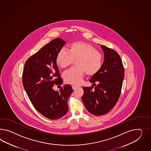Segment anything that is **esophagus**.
<instances>
[{
    "instance_id": "1",
    "label": "esophagus",
    "mask_w": 151,
    "mask_h": 151,
    "mask_svg": "<svg viewBox=\"0 0 151 151\" xmlns=\"http://www.w3.org/2000/svg\"><path fill=\"white\" fill-rule=\"evenodd\" d=\"M72 87H73V90H76V89L78 88V86H72Z\"/></svg>"
}]
</instances>
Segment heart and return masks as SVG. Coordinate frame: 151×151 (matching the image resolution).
I'll return each instance as SVG.
<instances>
[{"instance_id":"b5f03b06","label":"heart","mask_w":151,"mask_h":151,"mask_svg":"<svg viewBox=\"0 0 151 151\" xmlns=\"http://www.w3.org/2000/svg\"><path fill=\"white\" fill-rule=\"evenodd\" d=\"M76 66L63 74L65 81L70 84L78 85L81 82L84 73L93 76L98 73L103 64V55L89 43L77 41L71 43L68 52L60 50L56 57V64L61 68H66L75 60Z\"/></svg>"}]
</instances>
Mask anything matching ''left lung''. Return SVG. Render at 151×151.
Here are the masks:
<instances>
[{
  "mask_svg": "<svg viewBox=\"0 0 151 151\" xmlns=\"http://www.w3.org/2000/svg\"><path fill=\"white\" fill-rule=\"evenodd\" d=\"M104 61L98 73L93 75L90 82L98 85L83 87L82 101L90 113L100 116L108 113L118 102L124 78V68L121 58L116 51L103 45Z\"/></svg>",
  "mask_w": 151,
  "mask_h": 151,
  "instance_id": "obj_1",
  "label": "left lung"
}]
</instances>
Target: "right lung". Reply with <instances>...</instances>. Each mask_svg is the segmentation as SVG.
Instances as JSON below:
<instances>
[{
    "label": "right lung",
    "mask_w": 151,
    "mask_h": 151,
    "mask_svg": "<svg viewBox=\"0 0 151 151\" xmlns=\"http://www.w3.org/2000/svg\"><path fill=\"white\" fill-rule=\"evenodd\" d=\"M66 42L55 38L33 54L24 64L22 83L35 109L45 118L57 120L68 111V99L72 86L64 85L59 91L53 89L63 80L56 64V57Z\"/></svg>",
    "instance_id": "1"
}]
</instances>
